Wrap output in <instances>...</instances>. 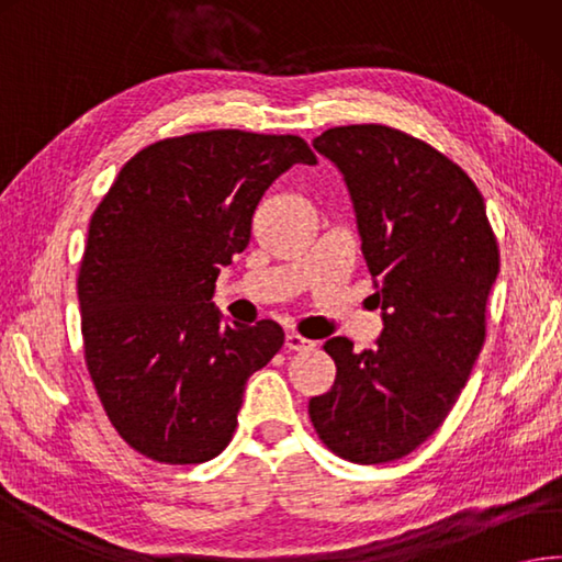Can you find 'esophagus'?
<instances>
[{
  "instance_id": "34e87169",
  "label": "esophagus",
  "mask_w": 562,
  "mask_h": 562,
  "mask_svg": "<svg viewBox=\"0 0 562 562\" xmlns=\"http://www.w3.org/2000/svg\"><path fill=\"white\" fill-rule=\"evenodd\" d=\"M315 342L305 340V337H301L299 333H289L285 335V347L291 349V352H301V349H311Z\"/></svg>"
}]
</instances>
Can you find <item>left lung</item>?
Instances as JSON below:
<instances>
[{"mask_svg": "<svg viewBox=\"0 0 562 562\" xmlns=\"http://www.w3.org/2000/svg\"><path fill=\"white\" fill-rule=\"evenodd\" d=\"M313 146L347 183L384 330L364 352L347 337L325 342L337 376L308 413L340 458L391 462L428 440L464 389L484 345L499 247L472 178L416 136L349 124Z\"/></svg>", "mask_w": 562, "mask_h": 562, "instance_id": "obj_1", "label": "left lung"}]
</instances>
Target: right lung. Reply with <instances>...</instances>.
<instances>
[{
    "label": "right lung",
    "mask_w": 562,
    "mask_h": 562,
    "mask_svg": "<svg viewBox=\"0 0 562 562\" xmlns=\"http://www.w3.org/2000/svg\"><path fill=\"white\" fill-rule=\"evenodd\" d=\"M317 158L301 136L195 132L146 146L94 210L78 277L85 362L116 432L144 458L198 464L232 440L279 323L222 325L215 281L245 251L277 178Z\"/></svg>",
    "instance_id": "1"
}]
</instances>
